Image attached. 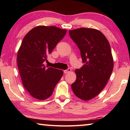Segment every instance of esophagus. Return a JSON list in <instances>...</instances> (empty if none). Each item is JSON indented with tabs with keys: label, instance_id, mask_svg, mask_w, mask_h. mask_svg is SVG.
Segmentation results:
<instances>
[{
	"label": "esophagus",
	"instance_id": "esophagus-1",
	"mask_svg": "<svg viewBox=\"0 0 130 130\" xmlns=\"http://www.w3.org/2000/svg\"><path fill=\"white\" fill-rule=\"evenodd\" d=\"M72 71V69H70V68H68V69H67V70H65L64 71H63V72L66 74V73H69V72H70Z\"/></svg>",
	"mask_w": 130,
	"mask_h": 130
}]
</instances>
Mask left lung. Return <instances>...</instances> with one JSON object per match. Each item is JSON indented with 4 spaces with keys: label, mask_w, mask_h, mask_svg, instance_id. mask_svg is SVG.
<instances>
[{
    "label": "left lung",
    "mask_w": 130,
    "mask_h": 130,
    "mask_svg": "<svg viewBox=\"0 0 130 130\" xmlns=\"http://www.w3.org/2000/svg\"><path fill=\"white\" fill-rule=\"evenodd\" d=\"M69 33L85 63L75 70L76 80L71 85L72 91L80 99L89 100L104 89L112 72L111 47L104 35L94 28H79L69 30Z\"/></svg>",
    "instance_id": "1"
}]
</instances>
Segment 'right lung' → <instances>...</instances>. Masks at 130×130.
<instances>
[{
    "mask_svg": "<svg viewBox=\"0 0 130 130\" xmlns=\"http://www.w3.org/2000/svg\"><path fill=\"white\" fill-rule=\"evenodd\" d=\"M67 33L55 26H38L31 30L22 42L17 64L23 87L31 96L43 100L49 98L63 76V71L49 67L44 61Z\"/></svg>",
    "mask_w": 130,
    "mask_h": 130,
    "instance_id": "obj_1",
    "label": "right lung"
}]
</instances>
